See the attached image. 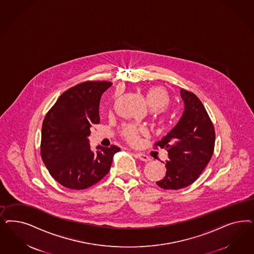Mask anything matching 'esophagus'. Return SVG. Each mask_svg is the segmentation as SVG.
I'll return each mask as SVG.
<instances>
[{
  "instance_id": "1",
  "label": "esophagus",
  "mask_w": 254,
  "mask_h": 254,
  "mask_svg": "<svg viewBox=\"0 0 254 254\" xmlns=\"http://www.w3.org/2000/svg\"><path fill=\"white\" fill-rule=\"evenodd\" d=\"M135 156H136L139 160L143 161V162H148V161H150V157H148V156L146 155V154H144V153L136 152V153H135Z\"/></svg>"
}]
</instances>
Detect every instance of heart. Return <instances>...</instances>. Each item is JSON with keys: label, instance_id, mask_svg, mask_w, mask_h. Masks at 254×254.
<instances>
[{"label": "heart", "instance_id": "1", "mask_svg": "<svg viewBox=\"0 0 254 254\" xmlns=\"http://www.w3.org/2000/svg\"><path fill=\"white\" fill-rule=\"evenodd\" d=\"M147 104L156 112H161L170 105V98L166 90L160 86H153L146 91ZM143 131V127L133 123L123 125L121 129V134L124 139L131 145H135L139 140L140 133Z\"/></svg>", "mask_w": 254, "mask_h": 254}]
</instances>
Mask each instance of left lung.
I'll list each match as a JSON object with an SVG mask.
<instances>
[{
  "label": "left lung",
  "instance_id": "8db88e82",
  "mask_svg": "<svg viewBox=\"0 0 254 254\" xmlns=\"http://www.w3.org/2000/svg\"><path fill=\"white\" fill-rule=\"evenodd\" d=\"M184 110L176 126L155 148L167 150L166 174L156 184L165 190H179L193 183L210 161L215 145L212 122L200 99L193 92L181 89Z\"/></svg>",
  "mask_w": 254,
  "mask_h": 254
}]
</instances>
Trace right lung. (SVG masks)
I'll return each mask as SVG.
<instances>
[{"instance_id": "add662e5", "label": "right lung", "mask_w": 254, "mask_h": 254, "mask_svg": "<svg viewBox=\"0 0 254 254\" xmlns=\"http://www.w3.org/2000/svg\"><path fill=\"white\" fill-rule=\"evenodd\" d=\"M109 81L82 82L65 90L46 115L42 124L41 157L51 177L65 188L84 190L109 172L115 145L98 146L92 152L88 136L100 123L102 94Z\"/></svg>"}]
</instances>
